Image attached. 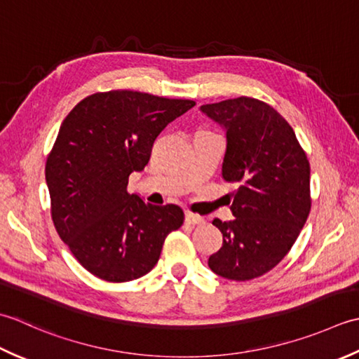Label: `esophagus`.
I'll return each instance as SVG.
<instances>
[{"instance_id": "esophagus-1", "label": "esophagus", "mask_w": 359, "mask_h": 359, "mask_svg": "<svg viewBox=\"0 0 359 359\" xmlns=\"http://www.w3.org/2000/svg\"><path fill=\"white\" fill-rule=\"evenodd\" d=\"M186 223L190 226H201L206 223L203 217L200 215H195V214H186Z\"/></svg>"}]
</instances>
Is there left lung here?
<instances>
[{
  "label": "left lung",
  "instance_id": "obj_1",
  "mask_svg": "<svg viewBox=\"0 0 359 359\" xmlns=\"http://www.w3.org/2000/svg\"><path fill=\"white\" fill-rule=\"evenodd\" d=\"M226 131L222 177L237 182L231 222L209 268L229 280H251L273 269L294 245L310 214V164L294 130L273 107L252 97L200 107Z\"/></svg>",
  "mask_w": 359,
  "mask_h": 359
}]
</instances>
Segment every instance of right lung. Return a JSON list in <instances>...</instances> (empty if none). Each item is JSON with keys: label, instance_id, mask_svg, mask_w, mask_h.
Returning a JSON list of instances; mask_svg holds the SVG:
<instances>
[{"label": "right lung", "instance_id": "add662e5", "mask_svg": "<svg viewBox=\"0 0 359 359\" xmlns=\"http://www.w3.org/2000/svg\"><path fill=\"white\" fill-rule=\"evenodd\" d=\"M194 100L139 91L85 97L62 122L46 161L50 212L80 265L107 282L150 273L164 240L184 222L180 206L128 194V177L150 159L156 136Z\"/></svg>", "mask_w": 359, "mask_h": 359}]
</instances>
